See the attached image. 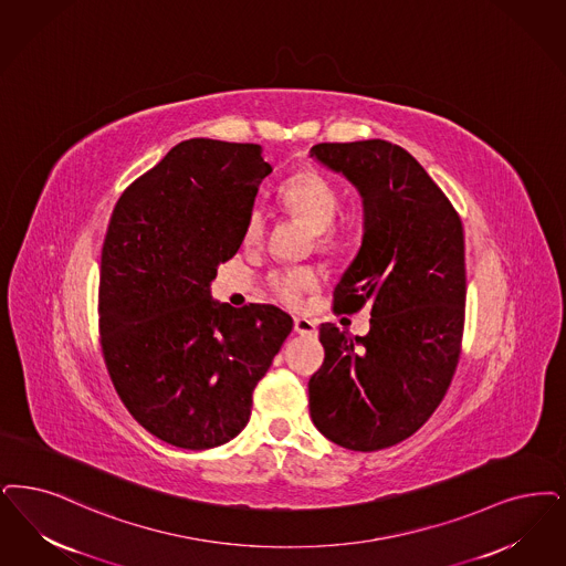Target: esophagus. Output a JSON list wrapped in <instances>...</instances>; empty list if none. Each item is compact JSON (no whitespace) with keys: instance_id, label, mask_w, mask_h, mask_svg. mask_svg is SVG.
Returning <instances> with one entry per match:
<instances>
[{"instance_id":"obj_1","label":"esophagus","mask_w":566,"mask_h":566,"mask_svg":"<svg viewBox=\"0 0 566 566\" xmlns=\"http://www.w3.org/2000/svg\"><path fill=\"white\" fill-rule=\"evenodd\" d=\"M294 333H298L303 337H316V322L307 319V317H294Z\"/></svg>"}]
</instances>
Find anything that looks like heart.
I'll return each instance as SVG.
<instances>
[{"label": "heart", "instance_id": "obj_1", "mask_svg": "<svg viewBox=\"0 0 566 566\" xmlns=\"http://www.w3.org/2000/svg\"><path fill=\"white\" fill-rule=\"evenodd\" d=\"M280 202L298 219L303 226L316 231L319 247H335L339 231L335 217L340 208V193L337 185L316 170H305L291 177L280 189ZM268 229V212L261 203L250 208L244 223V244H259ZM319 284V273L312 268H282L268 275V286L277 301L289 307H298L303 296Z\"/></svg>", "mask_w": 566, "mask_h": 566}]
</instances>
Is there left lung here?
<instances>
[{"label": "left lung", "instance_id": "8db88e82", "mask_svg": "<svg viewBox=\"0 0 566 566\" xmlns=\"http://www.w3.org/2000/svg\"><path fill=\"white\" fill-rule=\"evenodd\" d=\"M312 156L345 175L364 200V238L333 307H370V331L319 326L324 364L310 412L328 440L381 451L410 438L440 407L465 324V242L459 212L407 149L381 140L319 143Z\"/></svg>", "mask_w": 566, "mask_h": 566}]
</instances>
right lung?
I'll return each mask as SVG.
<instances>
[{"label": "right lung", "mask_w": 566, "mask_h": 566, "mask_svg": "<svg viewBox=\"0 0 566 566\" xmlns=\"http://www.w3.org/2000/svg\"><path fill=\"white\" fill-rule=\"evenodd\" d=\"M270 172L259 145L189 138L115 203L101 252V349L124 407L172 447L214 449L244 430L252 391L293 331L275 305L210 298Z\"/></svg>", "instance_id": "1"}]
</instances>
